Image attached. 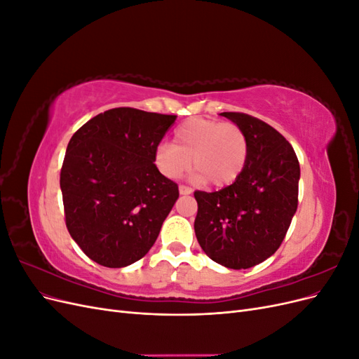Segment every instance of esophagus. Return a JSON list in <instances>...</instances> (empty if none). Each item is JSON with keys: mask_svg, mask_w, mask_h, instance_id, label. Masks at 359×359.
<instances>
[{"mask_svg": "<svg viewBox=\"0 0 359 359\" xmlns=\"http://www.w3.org/2000/svg\"><path fill=\"white\" fill-rule=\"evenodd\" d=\"M180 193H181V194H190V193H191V189L187 187V186H180Z\"/></svg>", "mask_w": 359, "mask_h": 359, "instance_id": "esophagus-1", "label": "esophagus"}]
</instances>
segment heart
I'll use <instances>...</instances> for the list:
<instances>
[{"label":"heart","instance_id":"obj_1","mask_svg":"<svg viewBox=\"0 0 359 359\" xmlns=\"http://www.w3.org/2000/svg\"><path fill=\"white\" fill-rule=\"evenodd\" d=\"M250 154L248 136L241 126L217 119L191 118L173 136V144L156 151V166L166 178L177 180L194 169V180H206L214 187H227L241 177Z\"/></svg>","mask_w":359,"mask_h":359}]
</instances>
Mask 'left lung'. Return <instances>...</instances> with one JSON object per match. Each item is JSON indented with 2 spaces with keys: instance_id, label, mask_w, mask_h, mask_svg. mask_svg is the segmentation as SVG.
<instances>
[{
  "instance_id": "8db88e82",
  "label": "left lung",
  "mask_w": 359,
  "mask_h": 359,
  "mask_svg": "<svg viewBox=\"0 0 359 359\" xmlns=\"http://www.w3.org/2000/svg\"><path fill=\"white\" fill-rule=\"evenodd\" d=\"M220 115L244 128L250 154L231 186L194 191V232L214 262L247 269L273 256L285 240L298 208L299 161L286 137L262 119L241 112Z\"/></svg>"
}]
</instances>
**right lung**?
Returning a JSON list of instances; mask_svg holds the SVG:
<instances>
[{
  "instance_id": "add662e5",
  "label": "right lung",
  "mask_w": 359,
  "mask_h": 359,
  "mask_svg": "<svg viewBox=\"0 0 359 359\" xmlns=\"http://www.w3.org/2000/svg\"><path fill=\"white\" fill-rule=\"evenodd\" d=\"M177 115L115 107L85 123L64 156L60 186L69 233L107 268L142 259L180 191L161 175L156 151Z\"/></svg>"
}]
</instances>
